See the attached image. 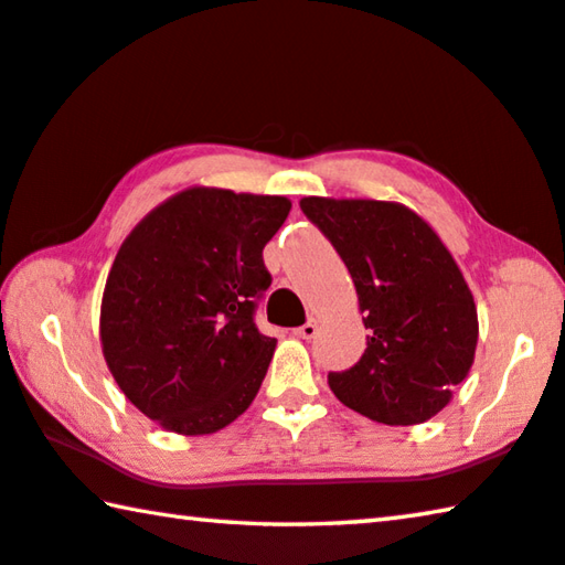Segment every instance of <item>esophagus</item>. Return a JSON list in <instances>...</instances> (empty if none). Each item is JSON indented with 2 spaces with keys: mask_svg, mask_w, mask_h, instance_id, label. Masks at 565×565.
Instances as JSON below:
<instances>
[{
  "mask_svg": "<svg viewBox=\"0 0 565 565\" xmlns=\"http://www.w3.org/2000/svg\"><path fill=\"white\" fill-rule=\"evenodd\" d=\"M295 335L302 338V340H312V338L318 335V322L316 320H308V322H305V326L295 328Z\"/></svg>",
  "mask_w": 565,
  "mask_h": 565,
  "instance_id": "obj_1",
  "label": "esophagus"
}]
</instances>
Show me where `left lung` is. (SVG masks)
Masks as SVG:
<instances>
[{"instance_id": "left-lung-1", "label": "left lung", "mask_w": 565, "mask_h": 565, "mask_svg": "<svg viewBox=\"0 0 565 565\" xmlns=\"http://www.w3.org/2000/svg\"><path fill=\"white\" fill-rule=\"evenodd\" d=\"M300 210L343 257L370 330L363 358L328 373L330 391L375 423L438 415L478 343L473 295L448 247L397 202L302 198Z\"/></svg>"}]
</instances>
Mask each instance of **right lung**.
<instances>
[{"label": "right lung", "mask_w": 565, "mask_h": 565, "mask_svg": "<svg viewBox=\"0 0 565 565\" xmlns=\"http://www.w3.org/2000/svg\"><path fill=\"white\" fill-rule=\"evenodd\" d=\"M290 200L190 188L154 207L107 275L99 340L127 401L164 430L207 436L260 391L277 340L255 326L263 247Z\"/></svg>", "instance_id": "add662e5"}]
</instances>
